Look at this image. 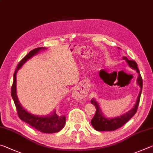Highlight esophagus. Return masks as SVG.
<instances>
[{
	"label": "esophagus",
	"instance_id": "1",
	"mask_svg": "<svg viewBox=\"0 0 153 153\" xmlns=\"http://www.w3.org/2000/svg\"><path fill=\"white\" fill-rule=\"evenodd\" d=\"M72 96L75 98H83L84 97V94H83V92H78L77 90H74L72 92Z\"/></svg>",
	"mask_w": 153,
	"mask_h": 153
}]
</instances>
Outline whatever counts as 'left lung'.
I'll return each instance as SVG.
<instances>
[{
	"label": "left lung",
	"instance_id": "left-lung-1",
	"mask_svg": "<svg viewBox=\"0 0 153 153\" xmlns=\"http://www.w3.org/2000/svg\"><path fill=\"white\" fill-rule=\"evenodd\" d=\"M118 48H120L118 47ZM123 59L126 61L129 67H131V69L136 70L137 71V73L138 74V78H137V84H138L140 88V90L139 94L136 100V104L134 105V107L131 108V110L128 111V112L123 113V115L113 118H108L105 117V115L102 113L101 108H100L99 104H98V102L97 101V100L94 99V98H92L91 100V103L95 106L97 110H96V113L94 117H93L92 120H91V124L93 128H94L96 130H97L98 131H113L121 128V126H123L124 124L128 122V121L135 115L137 109H138L142 90V79L141 75L140 74V71L138 68V65H137L135 61L128 60L126 56H123Z\"/></svg>",
	"mask_w": 153,
	"mask_h": 153
}]
</instances>
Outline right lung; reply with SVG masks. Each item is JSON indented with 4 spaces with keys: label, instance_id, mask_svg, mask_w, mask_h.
<instances>
[{
    "label": "right lung",
    "instance_id": "obj_1",
    "mask_svg": "<svg viewBox=\"0 0 153 153\" xmlns=\"http://www.w3.org/2000/svg\"><path fill=\"white\" fill-rule=\"evenodd\" d=\"M45 47H39L31 51L18 64L17 67L13 75V82L11 87V97L13 99L15 107H16L17 114L21 120L24 121L31 126L32 128L43 133H55L58 132L62 129L65 124V116L58 115L56 113V110H54L48 115L39 116L33 115L28 112L27 110L22 107L19 101L17 95L16 89V75L19 69L27 60H29L34 55H36L40 51L46 49Z\"/></svg>",
    "mask_w": 153,
    "mask_h": 153
}]
</instances>
